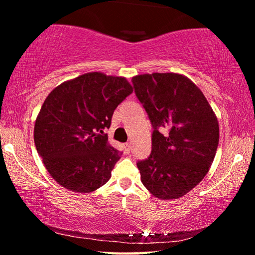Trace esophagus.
I'll use <instances>...</instances> for the list:
<instances>
[{
  "label": "esophagus",
  "instance_id": "34e87169",
  "mask_svg": "<svg viewBox=\"0 0 255 255\" xmlns=\"http://www.w3.org/2000/svg\"><path fill=\"white\" fill-rule=\"evenodd\" d=\"M125 149H126L127 153H129V150L131 149V144H130V143H126V144H125Z\"/></svg>",
  "mask_w": 255,
  "mask_h": 255
}]
</instances>
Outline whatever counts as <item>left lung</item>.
<instances>
[{
  "label": "left lung",
  "mask_w": 255,
  "mask_h": 255,
  "mask_svg": "<svg viewBox=\"0 0 255 255\" xmlns=\"http://www.w3.org/2000/svg\"><path fill=\"white\" fill-rule=\"evenodd\" d=\"M131 81L154 128L152 153L137 163L140 180L158 199H178L208 173L219 141L217 117L182 74L152 73Z\"/></svg>",
  "instance_id": "left-lung-1"
}]
</instances>
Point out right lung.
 I'll return each instance as SVG.
<instances>
[{
    "label": "right lung",
    "instance_id": "right-lung-1",
    "mask_svg": "<svg viewBox=\"0 0 255 255\" xmlns=\"http://www.w3.org/2000/svg\"><path fill=\"white\" fill-rule=\"evenodd\" d=\"M130 93L126 77L91 72L63 82L48 94L34 123L33 138L56 182L90 193L109 181L123 153L101 133Z\"/></svg>",
    "mask_w": 255,
    "mask_h": 255
}]
</instances>
